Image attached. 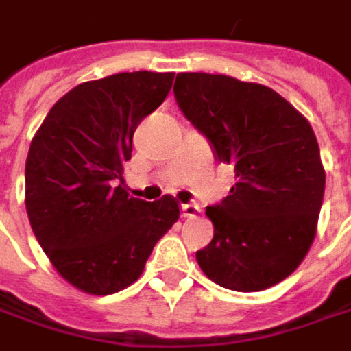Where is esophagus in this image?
<instances>
[{
  "label": "esophagus",
  "mask_w": 351,
  "mask_h": 351,
  "mask_svg": "<svg viewBox=\"0 0 351 351\" xmlns=\"http://www.w3.org/2000/svg\"><path fill=\"white\" fill-rule=\"evenodd\" d=\"M180 215L184 218H196L198 217V206H196V204H191V202H189V204H182V206H180Z\"/></svg>",
  "instance_id": "obj_1"
}]
</instances>
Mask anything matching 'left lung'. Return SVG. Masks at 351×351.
I'll return each mask as SVG.
<instances>
[{
  "label": "left lung",
  "instance_id": "obj_1",
  "mask_svg": "<svg viewBox=\"0 0 351 351\" xmlns=\"http://www.w3.org/2000/svg\"><path fill=\"white\" fill-rule=\"evenodd\" d=\"M175 99L237 184L206 217L215 238L196 252L218 286L260 292L290 276L308 254L326 173L310 123L276 91L228 75L178 73Z\"/></svg>",
  "mask_w": 351,
  "mask_h": 351
}]
</instances>
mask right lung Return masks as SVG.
Listing matches in <instances>:
<instances>
[{
    "mask_svg": "<svg viewBox=\"0 0 351 351\" xmlns=\"http://www.w3.org/2000/svg\"><path fill=\"white\" fill-rule=\"evenodd\" d=\"M175 73H117L63 95L25 160V208L55 270L75 288L107 296L143 274L178 220L173 196H129L123 165L133 134L173 87Z\"/></svg>",
    "mask_w": 351,
    "mask_h": 351,
    "instance_id": "right-lung-1",
    "label": "right lung"
}]
</instances>
